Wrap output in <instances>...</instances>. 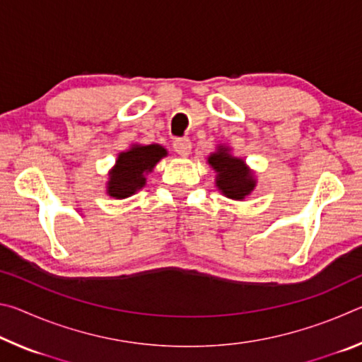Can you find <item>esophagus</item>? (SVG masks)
Instances as JSON below:
<instances>
[{"label":"esophagus","mask_w":362,"mask_h":362,"mask_svg":"<svg viewBox=\"0 0 362 362\" xmlns=\"http://www.w3.org/2000/svg\"><path fill=\"white\" fill-rule=\"evenodd\" d=\"M174 150L177 155L188 156L192 151V142H189V139H177L174 140Z\"/></svg>","instance_id":"obj_1"}]
</instances>
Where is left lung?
I'll use <instances>...</instances> for the list:
<instances>
[{"label":"left lung","mask_w":362,"mask_h":362,"mask_svg":"<svg viewBox=\"0 0 362 362\" xmlns=\"http://www.w3.org/2000/svg\"><path fill=\"white\" fill-rule=\"evenodd\" d=\"M226 150H220L209 156V164L217 170V187L231 199H243L252 192L255 182L244 161L226 155Z\"/></svg>","instance_id":"8db88e82"}]
</instances>
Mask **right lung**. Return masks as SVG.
I'll list each match as a JSON object with an SVG mask.
<instances>
[{"label": "right lung", "instance_id": "right-lung-1", "mask_svg": "<svg viewBox=\"0 0 362 362\" xmlns=\"http://www.w3.org/2000/svg\"><path fill=\"white\" fill-rule=\"evenodd\" d=\"M166 156V150L159 145L134 146L132 150L121 153L116 161V168L110 174L108 193L113 198H127L134 192L145 185V173Z\"/></svg>", "mask_w": 362, "mask_h": 362}]
</instances>
